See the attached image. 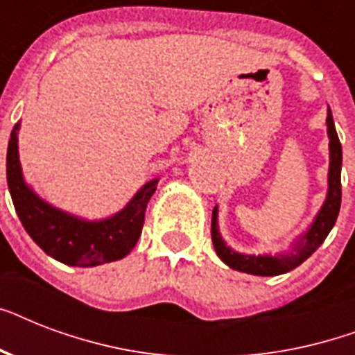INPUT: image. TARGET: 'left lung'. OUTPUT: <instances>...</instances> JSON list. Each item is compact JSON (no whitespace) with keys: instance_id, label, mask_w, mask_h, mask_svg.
<instances>
[{"instance_id":"1","label":"left lung","mask_w":355,"mask_h":355,"mask_svg":"<svg viewBox=\"0 0 355 355\" xmlns=\"http://www.w3.org/2000/svg\"><path fill=\"white\" fill-rule=\"evenodd\" d=\"M328 138H330V169H328V193L320 206L319 214L315 216L313 223L309 225L308 230L291 243L289 252H280L270 256V254H243L230 248L223 239L219 232V210L217 206L211 214V241L216 247L217 256L230 267V269L241 270L247 275L256 276H278L289 272L300 263H304L317 248L322 245L330 230L334 228L341 208V166H343V149L339 136H337L336 123L331 118V110L328 107Z\"/></svg>"}]
</instances>
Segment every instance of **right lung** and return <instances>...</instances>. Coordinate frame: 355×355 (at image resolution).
I'll list each match as a JSON object with an SVG mask.
<instances>
[{
    "label": "right lung",
    "instance_id": "obj_1",
    "mask_svg": "<svg viewBox=\"0 0 355 355\" xmlns=\"http://www.w3.org/2000/svg\"><path fill=\"white\" fill-rule=\"evenodd\" d=\"M16 123L7 149V184L14 208L33 241L60 263L96 267L125 258L138 243L145 208L156 191L158 178L145 182L127 206L105 219L90 221L49 205L25 182L18 153Z\"/></svg>",
    "mask_w": 355,
    "mask_h": 355
}]
</instances>
